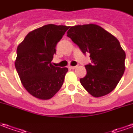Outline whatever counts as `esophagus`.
<instances>
[{
	"label": "esophagus",
	"instance_id": "esophagus-1",
	"mask_svg": "<svg viewBox=\"0 0 133 133\" xmlns=\"http://www.w3.org/2000/svg\"><path fill=\"white\" fill-rule=\"evenodd\" d=\"M76 68H77V66H70V67H69L70 69H72V70L76 69Z\"/></svg>",
	"mask_w": 133,
	"mask_h": 133
}]
</instances>
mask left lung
Masks as SVG:
<instances>
[{
    "label": "left lung",
    "mask_w": 133,
    "mask_h": 133,
    "mask_svg": "<svg viewBox=\"0 0 133 133\" xmlns=\"http://www.w3.org/2000/svg\"><path fill=\"white\" fill-rule=\"evenodd\" d=\"M67 36L84 55H90L91 63L85 65L87 73L80 79L83 87L94 97L112 91L125 68L126 55L118 39L101 26L92 24L71 26Z\"/></svg>",
    "instance_id": "8db88e82"
}]
</instances>
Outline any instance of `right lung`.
<instances>
[{"instance_id": "right-lung-1", "label": "right lung", "mask_w": 133, "mask_h": 133, "mask_svg": "<svg viewBox=\"0 0 133 133\" xmlns=\"http://www.w3.org/2000/svg\"><path fill=\"white\" fill-rule=\"evenodd\" d=\"M69 26L47 24L29 32L17 47L15 67L26 90L40 99L60 90L68 69L52 64L55 47Z\"/></svg>"}]
</instances>
